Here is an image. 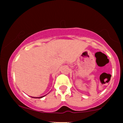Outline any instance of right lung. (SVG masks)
I'll use <instances>...</instances> for the list:
<instances>
[{"label": "right lung", "instance_id": "right-lung-1", "mask_svg": "<svg viewBox=\"0 0 123 123\" xmlns=\"http://www.w3.org/2000/svg\"><path fill=\"white\" fill-rule=\"evenodd\" d=\"M45 96V95H44ZM44 96H42V97H36V98H35V97H32V98H43V97H44Z\"/></svg>", "mask_w": 123, "mask_h": 123}]
</instances>
